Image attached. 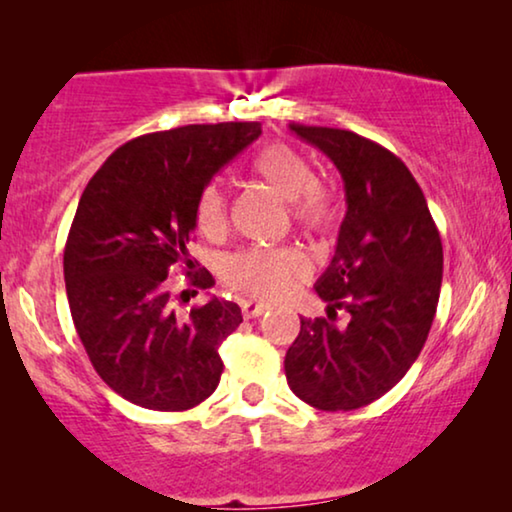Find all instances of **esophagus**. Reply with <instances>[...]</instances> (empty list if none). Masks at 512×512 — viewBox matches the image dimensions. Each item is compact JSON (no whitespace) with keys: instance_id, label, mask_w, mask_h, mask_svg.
Returning a JSON list of instances; mask_svg holds the SVG:
<instances>
[{"instance_id":"obj_1","label":"esophagus","mask_w":512,"mask_h":512,"mask_svg":"<svg viewBox=\"0 0 512 512\" xmlns=\"http://www.w3.org/2000/svg\"><path fill=\"white\" fill-rule=\"evenodd\" d=\"M263 312H268V305L256 303V300H244V303H242L244 319H256V317H261Z\"/></svg>"}]
</instances>
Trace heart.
<instances>
[{
	"label": "heart",
	"mask_w": 512,
	"mask_h": 512,
	"mask_svg": "<svg viewBox=\"0 0 512 512\" xmlns=\"http://www.w3.org/2000/svg\"><path fill=\"white\" fill-rule=\"evenodd\" d=\"M254 174L272 193L289 202L291 219L307 233L326 235L338 223V198L317 181V172L303 153L286 144H270L254 160ZM198 228L205 235H221L228 223V200L221 186L209 184L200 193ZM310 272L303 251L247 249L223 261L221 275L230 289L242 296L277 303L289 296Z\"/></svg>",
	"instance_id": "heart-1"
}]
</instances>
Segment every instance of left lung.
Returning <instances> with one entry per match:
<instances>
[{
    "label": "left lung",
    "mask_w": 512,
    "mask_h": 512,
    "mask_svg": "<svg viewBox=\"0 0 512 512\" xmlns=\"http://www.w3.org/2000/svg\"><path fill=\"white\" fill-rule=\"evenodd\" d=\"M289 128L338 167L347 214L333 261L314 284L328 317H300L286 382L312 408L347 412L387 394L417 361L436 317L443 244L401 158L352 130Z\"/></svg>",
    "instance_id": "left-lung-1"
}]
</instances>
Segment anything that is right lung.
Segmentation results:
<instances>
[{"label":"right lung","instance_id":"add662e5","mask_svg":"<svg viewBox=\"0 0 512 512\" xmlns=\"http://www.w3.org/2000/svg\"><path fill=\"white\" fill-rule=\"evenodd\" d=\"M258 135L261 123L149 132L111 153L81 195L65 244L69 310L97 375L139 408L191 410L219 387V345L242 324L240 307L212 298L179 317L165 279L181 268L195 289L214 284L192 272L195 209Z\"/></svg>","mask_w":512,"mask_h":512}]
</instances>
